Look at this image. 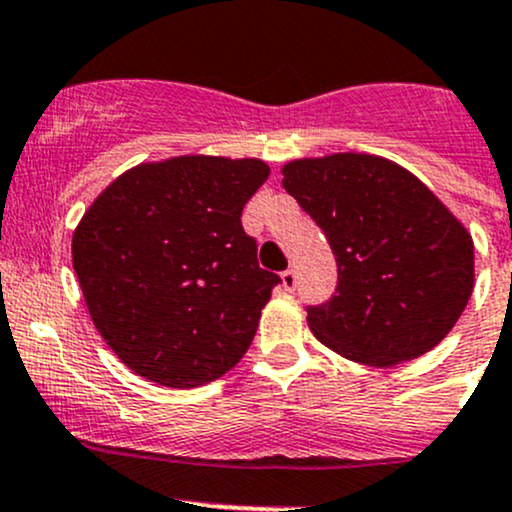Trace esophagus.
I'll return each mask as SVG.
<instances>
[{"mask_svg":"<svg viewBox=\"0 0 512 512\" xmlns=\"http://www.w3.org/2000/svg\"><path fill=\"white\" fill-rule=\"evenodd\" d=\"M296 272L294 269H286V272H282V289L284 291H294L296 289Z\"/></svg>","mask_w":512,"mask_h":512,"instance_id":"34e87169","label":"esophagus"}]
</instances>
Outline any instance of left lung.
Wrapping results in <instances>:
<instances>
[{
	"instance_id": "8db88e82",
	"label": "left lung",
	"mask_w": 512,
	"mask_h": 512,
	"mask_svg": "<svg viewBox=\"0 0 512 512\" xmlns=\"http://www.w3.org/2000/svg\"><path fill=\"white\" fill-rule=\"evenodd\" d=\"M284 189L333 247L338 291L308 308L316 338L393 367L440 345L474 291V240L435 194L386 157L333 153L282 167Z\"/></svg>"
}]
</instances>
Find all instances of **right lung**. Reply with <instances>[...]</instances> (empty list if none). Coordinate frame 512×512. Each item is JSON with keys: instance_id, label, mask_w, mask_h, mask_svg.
<instances>
[{"instance_id": "add662e5", "label": "right lung", "mask_w": 512, "mask_h": 512, "mask_svg": "<svg viewBox=\"0 0 512 512\" xmlns=\"http://www.w3.org/2000/svg\"><path fill=\"white\" fill-rule=\"evenodd\" d=\"M267 177L257 157L177 155L119 174L84 211L72 267L94 328L133 374L194 389L243 359L279 282L240 223Z\"/></svg>"}]
</instances>
